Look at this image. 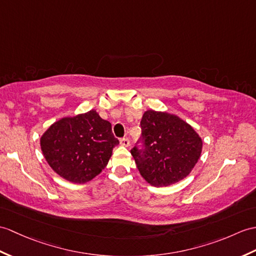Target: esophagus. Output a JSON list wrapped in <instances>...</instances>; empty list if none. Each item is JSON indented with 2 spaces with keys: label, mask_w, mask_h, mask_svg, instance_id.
<instances>
[{
  "label": "esophagus",
  "mask_w": 256,
  "mask_h": 256,
  "mask_svg": "<svg viewBox=\"0 0 256 256\" xmlns=\"http://www.w3.org/2000/svg\"><path fill=\"white\" fill-rule=\"evenodd\" d=\"M120 144H121L122 146L128 147V145H130V140H128V138H123L120 140Z\"/></svg>",
  "instance_id": "34e87169"
}]
</instances>
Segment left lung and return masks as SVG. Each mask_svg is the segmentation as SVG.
I'll return each instance as SVG.
<instances>
[{
	"label": "left lung",
	"instance_id": "8db88e82",
	"mask_svg": "<svg viewBox=\"0 0 256 256\" xmlns=\"http://www.w3.org/2000/svg\"><path fill=\"white\" fill-rule=\"evenodd\" d=\"M140 128L142 136L130 154L148 183L168 186L190 174L203 146L190 124L176 116L148 110L142 114Z\"/></svg>",
	"mask_w": 256,
	"mask_h": 256
}]
</instances>
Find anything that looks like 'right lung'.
Returning a JSON list of instances; mask_svg holds the SVG:
<instances>
[{
  "mask_svg": "<svg viewBox=\"0 0 256 256\" xmlns=\"http://www.w3.org/2000/svg\"><path fill=\"white\" fill-rule=\"evenodd\" d=\"M118 144L111 123L94 110L61 118L40 140L41 150L50 167L73 183H86L98 176Z\"/></svg>",
  "mask_w": 256,
  "mask_h": 256,
  "instance_id": "add662e5",
  "label": "right lung"
}]
</instances>
